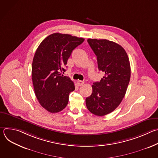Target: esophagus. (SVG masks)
Wrapping results in <instances>:
<instances>
[{
    "mask_svg": "<svg viewBox=\"0 0 158 158\" xmlns=\"http://www.w3.org/2000/svg\"><path fill=\"white\" fill-rule=\"evenodd\" d=\"M76 84H77V85L79 87V86H81V85H82L84 84V82L82 81H77Z\"/></svg>",
    "mask_w": 158,
    "mask_h": 158,
    "instance_id": "esophagus-1",
    "label": "esophagus"
}]
</instances>
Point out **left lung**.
<instances>
[{
	"label": "left lung",
	"instance_id": "1",
	"mask_svg": "<svg viewBox=\"0 0 158 158\" xmlns=\"http://www.w3.org/2000/svg\"><path fill=\"white\" fill-rule=\"evenodd\" d=\"M87 42L104 76L100 82L93 83V93L85 104L93 114L102 116L114 110L126 94L131 77L129 60L124 48L114 42L96 39Z\"/></svg>",
	"mask_w": 158,
	"mask_h": 158
}]
</instances>
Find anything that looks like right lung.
<instances>
[{
	"instance_id": "1",
	"label": "right lung",
	"mask_w": 158,
	"mask_h": 158,
	"mask_svg": "<svg viewBox=\"0 0 158 158\" xmlns=\"http://www.w3.org/2000/svg\"><path fill=\"white\" fill-rule=\"evenodd\" d=\"M84 41V38L54 33L45 38L36 50L32 65L34 92L40 104L52 113L63 110L74 91V82L61 73L65 71L64 67L73 51Z\"/></svg>"
}]
</instances>
